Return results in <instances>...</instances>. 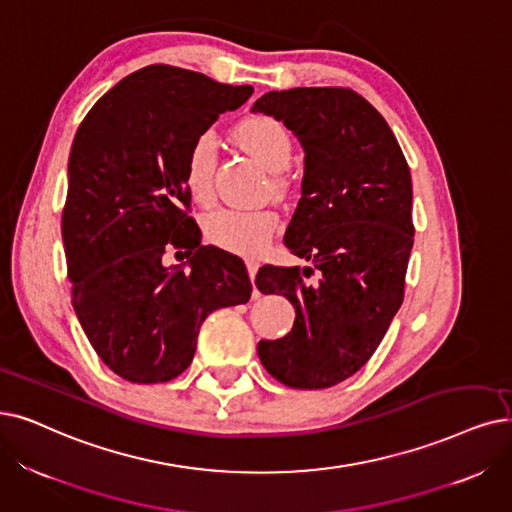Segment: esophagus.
Instances as JSON below:
<instances>
[{"label": "esophagus", "instance_id": "34e87169", "mask_svg": "<svg viewBox=\"0 0 512 512\" xmlns=\"http://www.w3.org/2000/svg\"><path fill=\"white\" fill-rule=\"evenodd\" d=\"M248 264V273H250V279L254 281L256 279V273H258V262L256 260H248L245 262ZM254 296H258V290H254Z\"/></svg>", "mask_w": 512, "mask_h": 512}]
</instances>
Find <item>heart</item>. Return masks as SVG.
Masks as SVG:
<instances>
[{
	"label": "heart",
	"mask_w": 512,
	"mask_h": 512,
	"mask_svg": "<svg viewBox=\"0 0 512 512\" xmlns=\"http://www.w3.org/2000/svg\"><path fill=\"white\" fill-rule=\"evenodd\" d=\"M237 145L250 153L264 170L273 172L271 189L275 195L288 191V180L281 174L290 166L292 136L283 124L269 115H252L241 119L233 128ZM216 170V142L210 134L197 136L185 161V185L191 197L199 203H208L214 195ZM279 227V218L273 210H245L222 208L206 218V237L224 250L239 254H258Z\"/></svg>",
	"instance_id": "obj_1"
}]
</instances>
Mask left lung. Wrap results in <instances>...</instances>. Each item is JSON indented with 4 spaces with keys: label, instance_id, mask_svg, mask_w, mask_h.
Masks as SVG:
<instances>
[{
    "label": "left lung",
    "instance_id": "1",
    "mask_svg": "<svg viewBox=\"0 0 512 512\" xmlns=\"http://www.w3.org/2000/svg\"><path fill=\"white\" fill-rule=\"evenodd\" d=\"M252 111L283 121L304 149L302 197L283 243L311 262L258 271V290L296 309L292 332L260 340L258 357L285 386L327 388L361 370L403 302L410 168L386 119L349 88L267 92Z\"/></svg>",
    "mask_w": 512,
    "mask_h": 512
}]
</instances>
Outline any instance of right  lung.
I'll return each mask as SVG.
<instances>
[{
    "mask_svg": "<svg viewBox=\"0 0 512 512\" xmlns=\"http://www.w3.org/2000/svg\"><path fill=\"white\" fill-rule=\"evenodd\" d=\"M252 92L151 65L102 96L73 138L60 224L71 302L96 355L124 380L180 376L206 317L252 296L243 260L201 245L185 185L191 142ZM168 249L186 252L187 270L162 264Z\"/></svg>",
    "mask_w": 512,
    "mask_h": 512,
    "instance_id": "add662e5",
    "label": "right lung"
}]
</instances>
